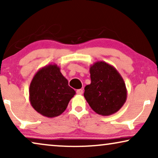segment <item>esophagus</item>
Listing matches in <instances>:
<instances>
[{"label":"esophagus","instance_id":"34e87169","mask_svg":"<svg viewBox=\"0 0 158 158\" xmlns=\"http://www.w3.org/2000/svg\"><path fill=\"white\" fill-rule=\"evenodd\" d=\"M76 93H77V94H78V95H82L83 93V90L82 89H78V90H77Z\"/></svg>","mask_w":158,"mask_h":158}]
</instances>
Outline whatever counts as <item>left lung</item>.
<instances>
[{"label":"left lung","mask_w":158,"mask_h":158,"mask_svg":"<svg viewBox=\"0 0 158 158\" xmlns=\"http://www.w3.org/2000/svg\"><path fill=\"white\" fill-rule=\"evenodd\" d=\"M91 83L85 87L84 97L90 108L99 115L110 116L126 102V85L117 70L103 61L90 67Z\"/></svg>","instance_id":"obj_1"}]
</instances>
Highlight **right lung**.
Listing matches in <instances>:
<instances>
[{
  "label": "right lung",
  "mask_w": 158,
  "mask_h": 158,
  "mask_svg": "<svg viewBox=\"0 0 158 158\" xmlns=\"http://www.w3.org/2000/svg\"><path fill=\"white\" fill-rule=\"evenodd\" d=\"M75 91L56 64L40 69L29 86V101L41 115L48 118L60 116L68 107Z\"/></svg>",
  "instance_id": "right-lung-1"
}]
</instances>
